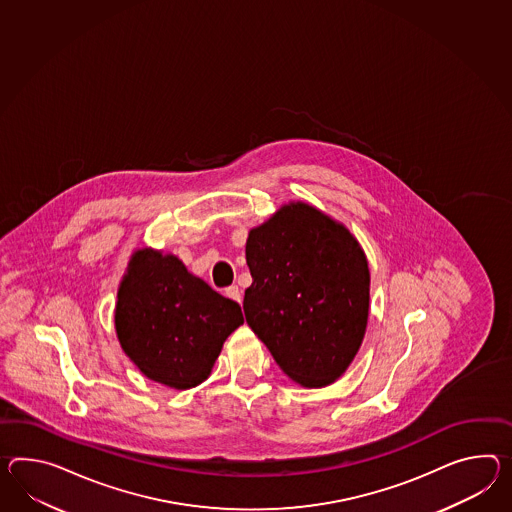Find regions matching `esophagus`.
Returning <instances> with one entry per match:
<instances>
[{
    "label": "esophagus",
    "mask_w": 512,
    "mask_h": 512,
    "mask_svg": "<svg viewBox=\"0 0 512 512\" xmlns=\"http://www.w3.org/2000/svg\"><path fill=\"white\" fill-rule=\"evenodd\" d=\"M225 296L229 298V300L233 301H242V296H240V288L237 287V285H231V287H227L224 290Z\"/></svg>",
    "instance_id": "1"
}]
</instances>
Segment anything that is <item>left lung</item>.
Returning a JSON list of instances; mask_svg holds the SVG:
<instances>
[{"mask_svg": "<svg viewBox=\"0 0 512 512\" xmlns=\"http://www.w3.org/2000/svg\"><path fill=\"white\" fill-rule=\"evenodd\" d=\"M244 314L285 374L320 388L346 372L361 348L370 272L344 225L307 203H288L251 229Z\"/></svg>", "mask_w": 512, "mask_h": 512, "instance_id": "obj_1", "label": "left lung"}]
</instances>
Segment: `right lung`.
<instances>
[{
	"mask_svg": "<svg viewBox=\"0 0 512 512\" xmlns=\"http://www.w3.org/2000/svg\"><path fill=\"white\" fill-rule=\"evenodd\" d=\"M114 324L125 355L146 377L187 390L211 374L244 316L237 301L188 274L174 255L140 250L118 290Z\"/></svg>",
	"mask_w": 512,
	"mask_h": 512,
	"instance_id": "add662e5",
	"label": "right lung"
}]
</instances>
